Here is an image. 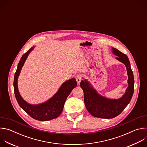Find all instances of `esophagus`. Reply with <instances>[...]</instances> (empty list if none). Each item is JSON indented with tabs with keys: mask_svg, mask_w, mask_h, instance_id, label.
Wrapping results in <instances>:
<instances>
[{
	"mask_svg": "<svg viewBox=\"0 0 147 147\" xmlns=\"http://www.w3.org/2000/svg\"><path fill=\"white\" fill-rule=\"evenodd\" d=\"M81 78H82V77L80 74H78L76 77V80L78 83V84H79L80 83L81 81Z\"/></svg>",
	"mask_w": 147,
	"mask_h": 147,
	"instance_id": "1",
	"label": "esophagus"
}]
</instances>
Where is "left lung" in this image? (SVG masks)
<instances>
[{
  "label": "left lung",
  "mask_w": 147,
  "mask_h": 147,
  "mask_svg": "<svg viewBox=\"0 0 147 147\" xmlns=\"http://www.w3.org/2000/svg\"><path fill=\"white\" fill-rule=\"evenodd\" d=\"M116 57L125 66L128 75L129 86L125 94L119 99H113L99 94L87 80H81L80 86L84 91L86 107L93 116L103 119H112L120 115L130 103L134 92V80L128 57L118 49L112 48Z\"/></svg>",
  "instance_id": "left-lung-1"
}]
</instances>
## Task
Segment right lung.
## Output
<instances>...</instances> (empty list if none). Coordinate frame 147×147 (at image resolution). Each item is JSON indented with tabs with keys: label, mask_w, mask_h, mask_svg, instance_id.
<instances>
[{
	"label": "right lung",
	"mask_w": 147,
	"mask_h": 147,
	"mask_svg": "<svg viewBox=\"0 0 147 147\" xmlns=\"http://www.w3.org/2000/svg\"><path fill=\"white\" fill-rule=\"evenodd\" d=\"M31 48L21 58L14 78V91L20 107L32 118L39 121H48L57 118L61 113L67 96L72 90L77 86L74 78L65 81L59 88L57 92L47 101L38 105H31L26 102L21 96L17 86V80L21 70L23 66L30 53L34 49Z\"/></svg>",
	"instance_id": "1"
}]
</instances>
